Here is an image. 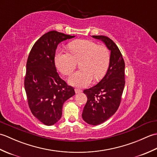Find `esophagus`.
Here are the masks:
<instances>
[{"mask_svg": "<svg viewBox=\"0 0 157 157\" xmlns=\"http://www.w3.org/2000/svg\"><path fill=\"white\" fill-rule=\"evenodd\" d=\"M75 92L76 94H79V93H81V92H82V90L75 88Z\"/></svg>", "mask_w": 157, "mask_h": 157, "instance_id": "obj_1", "label": "esophagus"}]
</instances>
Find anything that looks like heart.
<instances>
[{"mask_svg":"<svg viewBox=\"0 0 157 157\" xmlns=\"http://www.w3.org/2000/svg\"><path fill=\"white\" fill-rule=\"evenodd\" d=\"M70 52H56L55 62L62 74L69 75L75 69L77 62L80 61V70L70 77L69 84L78 88L88 86L94 78L102 79L107 71L110 63V53L105 46L98 45L89 40H78L69 45Z\"/></svg>","mask_w":157,"mask_h":157,"instance_id":"heart-1","label":"heart"}]
</instances>
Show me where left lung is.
Here are the masks:
<instances>
[{"instance_id":"obj_1","label":"left lung","mask_w":157,"mask_h":157,"mask_svg":"<svg viewBox=\"0 0 157 157\" xmlns=\"http://www.w3.org/2000/svg\"><path fill=\"white\" fill-rule=\"evenodd\" d=\"M105 43L111 51L110 63L101 81L86 89L84 93L88 98L82 113V118L90 125H97L115 114L121 102L125 86V62L117 46L105 36H92Z\"/></svg>"}]
</instances>
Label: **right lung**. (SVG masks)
Wrapping results in <instances>:
<instances>
[{
  "label": "right lung",
  "mask_w": 157,
  "mask_h": 157,
  "mask_svg": "<svg viewBox=\"0 0 157 157\" xmlns=\"http://www.w3.org/2000/svg\"><path fill=\"white\" fill-rule=\"evenodd\" d=\"M74 37L50 31L35 42L28 56L24 80L28 105L33 115L46 125L61 119L63 104L75 95L73 88L59 77L55 63L58 44Z\"/></svg>",
  "instance_id": "add662e5"
}]
</instances>
